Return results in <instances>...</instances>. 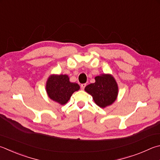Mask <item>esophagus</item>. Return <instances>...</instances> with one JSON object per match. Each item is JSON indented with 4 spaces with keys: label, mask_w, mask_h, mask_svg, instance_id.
<instances>
[{
    "label": "esophagus",
    "mask_w": 160,
    "mask_h": 160,
    "mask_svg": "<svg viewBox=\"0 0 160 160\" xmlns=\"http://www.w3.org/2000/svg\"><path fill=\"white\" fill-rule=\"evenodd\" d=\"M86 87V84L85 83H83V84H81L80 85V88L82 89H85V88Z\"/></svg>",
    "instance_id": "obj_1"
}]
</instances>
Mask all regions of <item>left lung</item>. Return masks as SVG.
<instances>
[{
    "instance_id": "left-lung-1",
    "label": "left lung",
    "mask_w": 160,
    "mask_h": 160,
    "mask_svg": "<svg viewBox=\"0 0 160 160\" xmlns=\"http://www.w3.org/2000/svg\"><path fill=\"white\" fill-rule=\"evenodd\" d=\"M94 83L86 86L85 90L92 96L94 102L101 108L111 105L118 93V87L114 78L103 74L96 77Z\"/></svg>"
}]
</instances>
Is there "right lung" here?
I'll use <instances>...</instances> for the list:
<instances>
[{
    "instance_id": "add662e5",
    "label": "right lung",
    "mask_w": 160,
    "mask_h": 160,
    "mask_svg": "<svg viewBox=\"0 0 160 160\" xmlns=\"http://www.w3.org/2000/svg\"><path fill=\"white\" fill-rule=\"evenodd\" d=\"M79 89V85L71 82L66 75H52L48 78L46 85L49 97L62 105L67 103L72 93Z\"/></svg>"
}]
</instances>
